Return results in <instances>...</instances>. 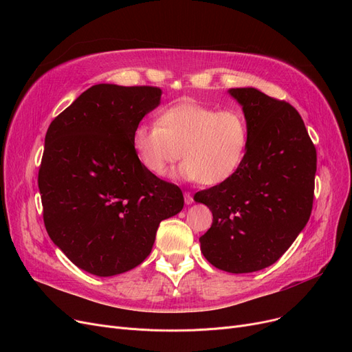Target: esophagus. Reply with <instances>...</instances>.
I'll use <instances>...</instances> for the list:
<instances>
[{
  "label": "esophagus",
  "mask_w": 352,
  "mask_h": 352,
  "mask_svg": "<svg viewBox=\"0 0 352 352\" xmlns=\"http://www.w3.org/2000/svg\"><path fill=\"white\" fill-rule=\"evenodd\" d=\"M184 201H186V205H191V203H192L191 192H188V191L184 192Z\"/></svg>",
  "instance_id": "34e87169"
}]
</instances>
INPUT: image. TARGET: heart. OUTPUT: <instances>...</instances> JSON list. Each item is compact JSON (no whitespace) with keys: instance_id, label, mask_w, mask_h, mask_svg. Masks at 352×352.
Returning <instances> with one entry per match:
<instances>
[{"instance_id":"1","label":"heart","mask_w":352,"mask_h":352,"mask_svg":"<svg viewBox=\"0 0 352 352\" xmlns=\"http://www.w3.org/2000/svg\"><path fill=\"white\" fill-rule=\"evenodd\" d=\"M133 149L140 165L162 177L179 157L178 175L214 186L230 179L244 164L250 129L244 112L181 102L165 109L157 124L140 122L133 131Z\"/></svg>"}]
</instances>
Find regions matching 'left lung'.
<instances>
[{"instance_id": "left-lung-1", "label": "left lung", "mask_w": 352, "mask_h": 352, "mask_svg": "<svg viewBox=\"0 0 352 352\" xmlns=\"http://www.w3.org/2000/svg\"><path fill=\"white\" fill-rule=\"evenodd\" d=\"M250 129L244 164L195 195L213 214L199 238L208 262L230 274L262 270L285 253L313 208L316 147L298 111L254 87L230 89Z\"/></svg>"}]
</instances>
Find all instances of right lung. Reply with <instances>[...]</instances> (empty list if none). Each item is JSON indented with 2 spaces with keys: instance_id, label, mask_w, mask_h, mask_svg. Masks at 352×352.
Instances as JSON below:
<instances>
[{
  "instance_id": "obj_1",
  "label": "right lung",
  "mask_w": 352,
  "mask_h": 352,
  "mask_svg": "<svg viewBox=\"0 0 352 352\" xmlns=\"http://www.w3.org/2000/svg\"><path fill=\"white\" fill-rule=\"evenodd\" d=\"M152 86L100 83L54 118L38 175L45 228L72 262L96 276L124 274L151 254L181 190L147 173L133 131L161 104Z\"/></svg>"
}]
</instances>
